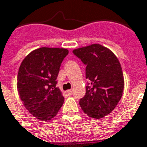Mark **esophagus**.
<instances>
[{
    "label": "esophagus",
    "mask_w": 147,
    "mask_h": 147,
    "mask_svg": "<svg viewBox=\"0 0 147 147\" xmlns=\"http://www.w3.org/2000/svg\"><path fill=\"white\" fill-rule=\"evenodd\" d=\"M66 93H67L68 95H72V94H73V91H72V89L67 90V91H66Z\"/></svg>",
    "instance_id": "34e87169"
}]
</instances>
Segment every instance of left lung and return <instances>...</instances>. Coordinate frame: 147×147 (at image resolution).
Instances as JSON below:
<instances>
[{
	"label": "left lung",
	"instance_id": "8db88e82",
	"mask_svg": "<svg viewBox=\"0 0 147 147\" xmlns=\"http://www.w3.org/2000/svg\"><path fill=\"white\" fill-rule=\"evenodd\" d=\"M73 53L86 65L85 77L90 82L80 106L89 117L103 118L114 110L123 96L121 65L111 50L98 43L75 49Z\"/></svg>",
	"mask_w": 147,
	"mask_h": 147
}]
</instances>
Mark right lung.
Segmentation results:
<instances>
[{
    "label": "right lung",
    "mask_w": 147,
    "mask_h": 147,
    "mask_svg": "<svg viewBox=\"0 0 147 147\" xmlns=\"http://www.w3.org/2000/svg\"><path fill=\"white\" fill-rule=\"evenodd\" d=\"M68 53L65 48L40 47L29 53L20 65L16 83L20 97L28 112L42 121L54 118L63 105L56 79Z\"/></svg>",
    "instance_id": "right-lung-1"
}]
</instances>
